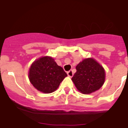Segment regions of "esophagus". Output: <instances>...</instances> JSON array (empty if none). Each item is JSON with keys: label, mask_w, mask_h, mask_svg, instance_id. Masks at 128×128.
Returning <instances> with one entry per match:
<instances>
[{"label": "esophagus", "mask_w": 128, "mask_h": 128, "mask_svg": "<svg viewBox=\"0 0 128 128\" xmlns=\"http://www.w3.org/2000/svg\"><path fill=\"white\" fill-rule=\"evenodd\" d=\"M67 74H68V76H69V77H72L73 75H74V73L72 72V70H70V71H68V72H67Z\"/></svg>", "instance_id": "34e87169"}]
</instances>
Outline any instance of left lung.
<instances>
[{"label": "left lung", "instance_id": "obj_1", "mask_svg": "<svg viewBox=\"0 0 128 128\" xmlns=\"http://www.w3.org/2000/svg\"><path fill=\"white\" fill-rule=\"evenodd\" d=\"M76 69L72 80L81 93L90 94L97 91L104 84L105 70L94 58L84 59L76 66Z\"/></svg>", "mask_w": 128, "mask_h": 128}]
</instances>
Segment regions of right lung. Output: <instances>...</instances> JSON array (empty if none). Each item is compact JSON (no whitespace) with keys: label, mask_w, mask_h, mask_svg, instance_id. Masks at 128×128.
<instances>
[{"label":"right lung","mask_w":128,"mask_h":128,"mask_svg":"<svg viewBox=\"0 0 128 128\" xmlns=\"http://www.w3.org/2000/svg\"><path fill=\"white\" fill-rule=\"evenodd\" d=\"M67 76L61 66L51 56H42L32 62L29 68L28 78L34 87L44 94L56 91Z\"/></svg>","instance_id":"add662e5"}]
</instances>
